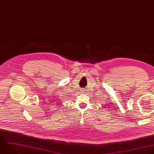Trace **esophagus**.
Returning <instances> with one entry per match:
<instances>
[{
	"mask_svg": "<svg viewBox=\"0 0 154 154\" xmlns=\"http://www.w3.org/2000/svg\"><path fill=\"white\" fill-rule=\"evenodd\" d=\"M85 92V91L84 89H81V90H80V92L81 93H84Z\"/></svg>",
	"mask_w": 154,
	"mask_h": 154,
	"instance_id": "obj_1",
	"label": "esophagus"
}]
</instances>
